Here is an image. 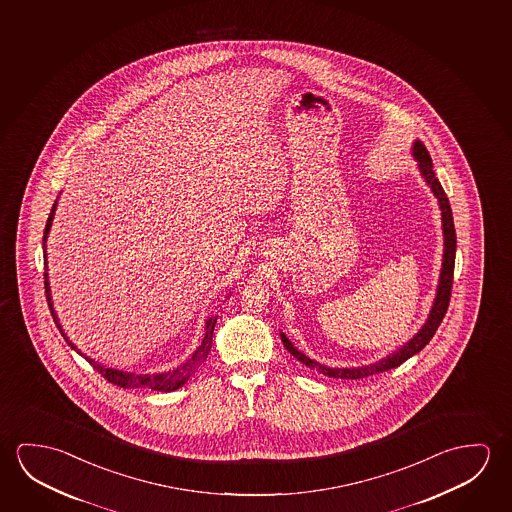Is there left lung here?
Here are the masks:
<instances>
[{"label":"left lung","mask_w":512,"mask_h":512,"mask_svg":"<svg viewBox=\"0 0 512 512\" xmlns=\"http://www.w3.org/2000/svg\"><path fill=\"white\" fill-rule=\"evenodd\" d=\"M413 158L418 163V171L425 179V183L429 185L430 192L438 199L439 210H441V229H443V261H441V270H439L438 288H436V297L432 302L429 317L422 325V329L414 334L411 340H407L404 345H400L397 349L393 350L388 356L377 359L370 365L361 366H327L318 363L315 359H309L306 354H302L301 350L293 347L292 341L288 340L286 334L281 333V340L286 350L297 357L302 365L308 366L311 370H317L320 374L327 375V377H334V379H365L370 375L379 374V372H386L391 368H397L407 361L409 357L418 354L420 350L429 343L430 338L438 331L441 320L447 313L448 302H450V293H452V281H454V265H455V228L454 217H452V210H450V203H448L447 194L441 187L434 169H432V160H430L429 151L425 149L420 140H414Z\"/></svg>","instance_id":"left-lung-1"}]
</instances>
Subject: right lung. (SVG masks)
<instances>
[{"label":"right lung","instance_id":"add662e5","mask_svg":"<svg viewBox=\"0 0 512 512\" xmlns=\"http://www.w3.org/2000/svg\"><path fill=\"white\" fill-rule=\"evenodd\" d=\"M57 201L53 204V208H51V213H49L48 224H46V229H44V238H42V251H44V268H46V272H44V288H46V299H48L49 311H51V317L55 320V324H57L58 331L62 333L64 336V340L69 343V347L71 349L76 350L80 356L85 357L87 361H89L90 365L94 366L96 370H98L99 374L105 377L106 381L112 382V384H117V386H121V388H147V390H155V391H174L181 388L185 382L195 374V370L199 368V366L203 365L204 359L208 357L211 350V340H213V329H215V324H217V317H210L206 320V325H204V338L201 341V345L194 350V354L188 357L185 363H181L178 368H174V370H169V372H163V374H135V372H126V370H117V368H112V366L101 365L99 361L96 359H92V357L85 356L82 350L78 349L76 345H74L73 341L67 338V334L64 333V329H62V325H60V320H58L57 311L53 308V297H51V288H49V277H48V254H46V240H48L49 229H51V224H53V217H55V210H57Z\"/></svg>","mask_w":512,"mask_h":512}]
</instances>
